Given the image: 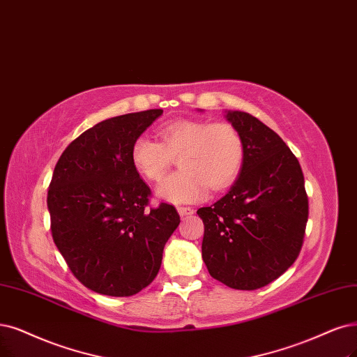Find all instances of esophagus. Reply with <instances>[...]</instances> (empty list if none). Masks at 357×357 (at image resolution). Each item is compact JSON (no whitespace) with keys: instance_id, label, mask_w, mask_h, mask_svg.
I'll return each mask as SVG.
<instances>
[{"instance_id":"34e87169","label":"esophagus","mask_w":357,"mask_h":357,"mask_svg":"<svg viewBox=\"0 0 357 357\" xmlns=\"http://www.w3.org/2000/svg\"><path fill=\"white\" fill-rule=\"evenodd\" d=\"M178 213H179L182 218H183V216H191V215H194V208L179 206V207H178Z\"/></svg>"}]
</instances>
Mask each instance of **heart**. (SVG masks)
Returning a JSON list of instances; mask_svg holds the SVG:
<instances>
[{
    "label": "heart",
    "instance_id": "heart-1",
    "mask_svg": "<svg viewBox=\"0 0 357 357\" xmlns=\"http://www.w3.org/2000/svg\"><path fill=\"white\" fill-rule=\"evenodd\" d=\"M160 142L138 137L130 147V162L151 182L160 181L178 157L181 170L157 188L170 203H192L220 191L238 176L244 162V142L231 123L175 121L158 129Z\"/></svg>",
    "mask_w": 357,
    "mask_h": 357
}]
</instances>
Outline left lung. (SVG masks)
<instances>
[{"mask_svg": "<svg viewBox=\"0 0 357 357\" xmlns=\"http://www.w3.org/2000/svg\"><path fill=\"white\" fill-rule=\"evenodd\" d=\"M244 142L240 178L203 219L208 273L235 289L271 284L300 255L309 218L305 176L281 137L245 112H228Z\"/></svg>", "mask_w": 357, "mask_h": 357, "instance_id": "obj_1", "label": "left lung"}]
</instances>
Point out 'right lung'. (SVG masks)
Returning a JSON list of instances; mask_svg holds the SVG:
<instances>
[{"mask_svg": "<svg viewBox=\"0 0 357 357\" xmlns=\"http://www.w3.org/2000/svg\"><path fill=\"white\" fill-rule=\"evenodd\" d=\"M162 113L97 123L54 167L47 197L52 240L76 280L98 294L129 297L150 285L181 222L172 204L150 207L151 190L130 162L132 144Z\"/></svg>", "mask_w": 357, "mask_h": 357, "instance_id": "right-lung-1", "label": "right lung"}]
</instances>
